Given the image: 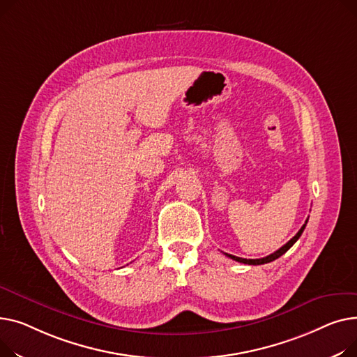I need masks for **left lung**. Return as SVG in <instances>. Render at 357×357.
<instances>
[{"instance_id":"left-lung-1","label":"left lung","mask_w":357,"mask_h":357,"mask_svg":"<svg viewBox=\"0 0 357 357\" xmlns=\"http://www.w3.org/2000/svg\"><path fill=\"white\" fill-rule=\"evenodd\" d=\"M308 220V219H307ZM307 220H305V223L303 225V227L298 230L297 232V235L292 238V239H289L282 248H280L278 250H275L274 254H271V255H268V257H265V258H261V259H245V258H239V257H235V255H229V254H225L226 257H229L230 259H234V261H238V262H242V264H248V265H262V264H268V262H272V261H275L277 258H280L281 255H284L287 250L294 245L297 241H298V238L301 236V234L304 232V229H305V225H307Z\"/></svg>"}]
</instances>
